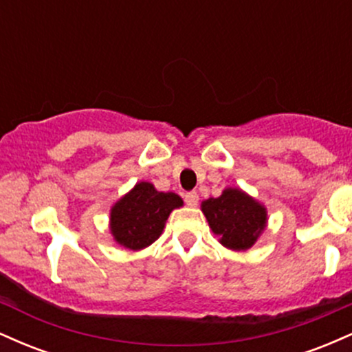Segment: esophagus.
<instances>
[{"label":"esophagus","mask_w":352,"mask_h":352,"mask_svg":"<svg viewBox=\"0 0 352 352\" xmlns=\"http://www.w3.org/2000/svg\"><path fill=\"white\" fill-rule=\"evenodd\" d=\"M185 204H187L188 207H197V205H199V193L197 192L185 193Z\"/></svg>","instance_id":"obj_1"}]
</instances>
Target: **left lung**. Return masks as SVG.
I'll return each mask as SVG.
<instances>
[{"mask_svg": "<svg viewBox=\"0 0 352 352\" xmlns=\"http://www.w3.org/2000/svg\"><path fill=\"white\" fill-rule=\"evenodd\" d=\"M201 212L218 241L233 252L252 248L268 223L265 205L235 187H227L217 199L201 201Z\"/></svg>", "mask_w": 352, "mask_h": 352, "instance_id": "8db88e82", "label": "left lung"}]
</instances>
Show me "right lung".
I'll return each mask as SVG.
<instances>
[{"label":"right lung","mask_w":352,"mask_h":352,"mask_svg":"<svg viewBox=\"0 0 352 352\" xmlns=\"http://www.w3.org/2000/svg\"><path fill=\"white\" fill-rule=\"evenodd\" d=\"M184 200L173 192H159L151 182H137L111 207L109 230L117 245L127 250L147 248L162 235L165 221Z\"/></svg>","instance_id":"add662e5"}]
</instances>
